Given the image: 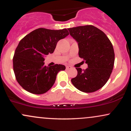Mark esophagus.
Instances as JSON below:
<instances>
[{
	"label": "esophagus",
	"instance_id": "obj_1",
	"mask_svg": "<svg viewBox=\"0 0 131 131\" xmlns=\"http://www.w3.org/2000/svg\"><path fill=\"white\" fill-rule=\"evenodd\" d=\"M72 67H71V66H67V67H66V69H67V70H70V69Z\"/></svg>",
	"mask_w": 131,
	"mask_h": 131
}]
</instances>
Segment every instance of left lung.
I'll return each mask as SVG.
<instances>
[{"mask_svg":"<svg viewBox=\"0 0 131 131\" xmlns=\"http://www.w3.org/2000/svg\"><path fill=\"white\" fill-rule=\"evenodd\" d=\"M70 35L78 42L79 56L88 68H76L78 74L71 82L86 93L98 91L109 79L115 63V52L111 41L103 31L92 25L68 28Z\"/></svg>","mask_w":131,"mask_h":131,"instance_id":"8db88e82","label":"left lung"}]
</instances>
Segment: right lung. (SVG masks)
<instances>
[{
	"mask_svg": "<svg viewBox=\"0 0 131 131\" xmlns=\"http://www.w3.org/2000/svg\"><path fill=\"white\" fill-rule=\"evenodd\" d=\"M69 34L67 29L38 28L24 37L16 48L13 67L17 82L34 94H44L53 86L62 64L46 67L44 57L54 52L57 43Z\"/></svg>",
	"mask_w": 131,
	"mask_h": 131,
	"instance_id": "right-lung-1",
	"label": "right lung"
}]
</instances>
